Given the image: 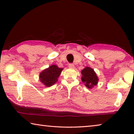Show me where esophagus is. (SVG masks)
Wrapping results in <instances>:
<instances>
[{
	"mask_svg": "<svg viewBox=\"0 0 134 134\" xmlns=\"http://www.w3.org/2000/svg\"><path fill=\"white\" fill-rule=\"evenodd\" d=\"M69 67L70 69H74V65L73 64H69Z\"/></svg>",
	"mask_w": 134,
	"mask_h": 134,
	"instance_id": "obj_1",
	"label": "esophagus"
}]
</instances>
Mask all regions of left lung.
Returning a JSON list of instances; mask_svg holds the SVG:
<instances>
[{
	"instance_id": "obj_1",
	"label": "left lung",
	"mask_w": 134,
	"mask_h": 134,
	"mask_svg": "<svg viewBox=\"0 0 134 134\" xmlns=\"http://www.w3.org/2000/svg\"><path fill=\"white\" fill-rule=\"evenodd\" d=\"M82 77L81 80L85 86L89 89H92L93 86L97 85L99 79L93 69L86 67L81 71Z\"/></svg>"
}]
</instances>
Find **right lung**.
I'll use <instances>...</instances> for the list:
<instances>
[{"mask_svg": "<svg viewBox=\"0 0 134 134\" xmlns=\"http://www.w3.org/2000/svg\"><path fill=\"white\" fill-rule=\"evenodd\" d=\"M63 69L59 68L56 65H52L47 69L43 70L40 74V79L47 87H50L54 85L58 81Z\"/></svg>", "mask_w": 134, "mask_h": 134, "instance_id": "obj_1", "label": "right lung"}]
</instances>
